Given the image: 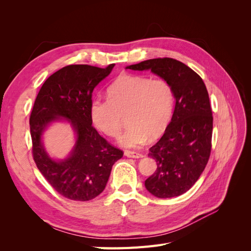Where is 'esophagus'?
I'll list each match as a JSON object with an SVG mask.
<instances>
[{"label": "esophagus", "mask_w": 251, "mask_h": 251, "mask_svg": "<svg viewBox=\"0 0 251 251\" xmlns=\"http://www.w3.org/2000/svg\"><path fill=\"white\" fill-rule=\"evenodd\" d=\"M125 155L128 158H141L143 155L141 153H138V151H125Z\"/></svg>", "instance_id": "34e87169"}]
</instances>
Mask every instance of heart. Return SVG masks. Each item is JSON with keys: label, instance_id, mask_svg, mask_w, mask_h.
Returning a JSON list of instances; mask_svg holds the SVG:
<instances>
[{"label": "heart", "instance_id": "obj_1", "mask_svg": "<svg viewBox=\"0 0 251 251\" xmlns=\"http://www.w3.org/2000/svg\"><path fill=\"white\" fill-rule=\"evenodd\" d=\"M109 98H96L91 105L95 126L109 137L116 138L126 116V130L120 146L139 148L149 136L156 138L168 127L174 112V91L162 77L124 74L108 89Z\"/></svg>", "mask_w": 251, "mask_h": 251}]
</instances>
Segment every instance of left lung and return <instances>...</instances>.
Instances as JSON below:
<instances>
[{
    "label": "left lung",
    "mask_w": 251,
    "mask_h": 251,
    "mask_svg": "<svg viewBox=\"0 0 251 251\" xmlns=\"http://www.w3.org/2000/svg\"><path fill=\"white\" fill-rule=\"evenodd\" d=\"M126 69L151 70L173 88L175 111L160 140L149 150L157 169L144 184L158 198L180 196L199 179L210 156L212 112L206 87L199 74L170 57L148 59Z\"/></svg>",
    "instance_id": "1"
}]
</instances>
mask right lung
<instances>
[{
	"mask_svg": "<svg viewBox=\"0 0 251 251\" xmlns=\"http://www.w3.org/2000/svg\"><path fill=\"white\" fill-rule=\"evenodd\" d=\"M114 66H66L44 82L34 101L29 119L34 162L49 184L67 199H94L107 185L113 164L124 156L98 134L91 116L93 90ZM58 117L69 120L78 134L73 154L59 163L47 155L40 141L42 131Z\"/></svg>",
	"mask_w": 251,
	"mask_h": 251,
	"instance_id": "obj_1",
	"label": "right lung"
}]
</instances>
